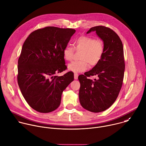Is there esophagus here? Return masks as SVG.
Wrapping results in <instances>:
<instances>
[{"instance_id": "34e87169", "label": "esophagus", "mask_w": 146, "mask_h": 146, "mask_svg": "<svg viewBox=\"0 0 146 146\" xmlns=\"http://www.w3.org/2000/svg\"><path fill=\"white\" fill-rule=\"evenodd\" d=\"M78 74L77 73H74V78L75 80H77L78 78Z\"/></svg>"}]
</instances>
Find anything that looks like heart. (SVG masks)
<instances>
[{"instance_id":"b5f03b06","label":"heart","mask_w":146,"mask_h":146,"mask_svg":"<svg viewBox=\"0 0 146 146\" xmlns=\"http://www.w3.org/2000/svg\"><path fill=\"white\" fill-rule=\"evenodd\" d=\"M75 50L81 51L80 60L73 61L68 65V69L74 72L85 71L89 65L90 67L98 65L101 61L104 53V44L103 40L94 39L88 35H81L73 42ZM74 50L70 46H66L63 50L65 60L70 61L73 57Z\"/></svg>"}]
</instances>
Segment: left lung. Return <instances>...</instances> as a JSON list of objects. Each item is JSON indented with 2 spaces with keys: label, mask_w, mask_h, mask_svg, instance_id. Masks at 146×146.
<instances>
[{
  "label": "left lung",
  "mask_w": 146,
  "mask_h": 146,
  "mask_svg": "<svg viewBox=\"0 0 146 146\" xmlns=\"http://www.w3.org/2000/svg\"><path fill=\"white\" fill-rule=\"evenodd\" d=\"M93 31L104 42V53L98 65L78 78L81 106L97 113L106 111L116 100L123 85L125 62L123 46L119 35L104 26L93 27L86 33ZM93 75L98 78L92 80L88 78Z\"/></svg>",
  "instance_id": "1"
}]
</instances>
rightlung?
Masks as SVG:
<instances>
[{
  "label": "right lung",
  "instance_id": "1",
  "mask_svg": "<svg viewBox=\"0 0 146 146\" xmlns=\"http://www.w3.org/2000/svg\"><path fill=\"white\" fill-rule=\"evenodd\" d=\"M76 30L53 26L32 32L25 41L18 62L17 80L28 104L41 113H48L60 105L62 92L73 81L67 69L63 50Z\"/></svg>",
  "mask_w": 146,
  "mask_h": 146
}]
</instances>
